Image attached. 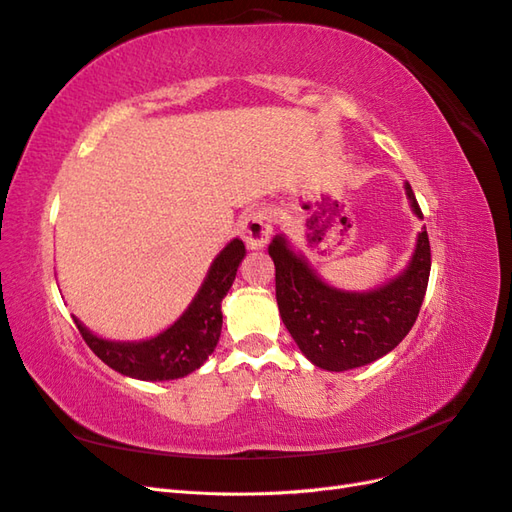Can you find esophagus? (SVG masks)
Masks as SVG:
<instances>
[{
    "label": "esophagus",
    "instance_id": "34e87169",
    "mask_svg": "<svg viewBox=\"0 0 512 512\" xmlns=\"http://www.w3.org/2000/svg\"><path fill=\"white\" fill-rule=\"evenodd\" d=\"M243 241L250 250H262L271 237V220L267 211H252L241 224Z\"/></svg>",
    "mask_w": 512,
    "mask_h": 512
}]
</instances>
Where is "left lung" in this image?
<instances>
[{
    "instance_id": "left-lung-1",
    "label": "left lung",
    "mask_w": 512,
    "mask_h": 512,
    "mask_svg": "<svg viewBox=\"0 0 512 512\" xmlns=\"http://www.w3.org/2000/svg\"><path fill=\"white\" fill-rule=\"evenodd\" d=\"M404 188L412 213L423 220L408 181ZM269 256L275 265L277 307L288 333L309 361L327 371L363 367L397 348L416 322L431 271L425 228L418 232L406 269L361 292L324 282L286 235L273 237Z\"/></svg>"
}]
</instances>
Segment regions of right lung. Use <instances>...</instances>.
Returning a JSON list of instances; mask_svg holds the SVG:
<instances>
[{
  "mask_svg": "<svg viewBox=\"0 0 512 512\" xmlns=\"http://www.w3.org/2000/svg\"><path fill=\"white\" fill-rule=\"evenodd\" d=\"M243 258L245 245L241 239L226 243L224 250L213 258L188 309L153 337L138 342H117L89 331L76 316L74 324L98 359L123 376L147 382L183 378L203 367L218 346L222 333V299L235 282Z\"/></svg>",
  "mask_w": 512,
  "mask_h": 512,
  "instance_id": "obj_1",
  "label": "right lung"
}]
</instances>
